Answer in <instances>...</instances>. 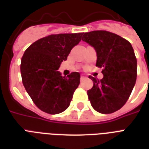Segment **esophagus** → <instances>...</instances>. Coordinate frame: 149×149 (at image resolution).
<instances>
[{"label": "esophagus", "instance_id": "1", "mask_svg": "<svg viewBox=\"0 0 149 149\" xmlns=\"http://www.w3.org/2000/svg\"><path fill=\"white\" fill-rule=\"evenodd\" d=\"M86 76H84V74H82L81 76H80V79H81V80H84V79H86Z\"/></svg>", "mask_w": 149, "mask_h": 149}]
</instances>
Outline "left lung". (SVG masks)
Here are the masks:
<instances>
[{"label": "left lung", "instance_id": "8db88e82", "mask_svg": "<svg viewBox=\"0 0 149 149\" xmlns=\"http://www.w3.org/2000/svg\"><path fill=\"white\" fill-rule=\"evenodd\" d=\"M97 53L96 65L103 68V79L89 77L93 82L87 91L91 106L99 113H111L120 109L129 98L136 82L137 59L131 43L106 31L83 35Z\"/></svg>", "mask_w": 149, "mask_h": 149}]
</instances>
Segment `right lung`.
<instances>
[{
  "label": "right lung",
  "mask_w": 149,
  "mask_h": 149,
  "mask_svg": "<svg viewBox=\"0 0 149 149\" xmlns=\"http://www.w3.org/2000/svg\"><path fill=\"white\" fill-rule=\"evenodd\" d=\"M83 34H58L31 44L22 58L21 73L27 93L36 106L45 113L56 114L70 106L80 82V74L67 77L58 71L70 51L81 41Z\"/></svg>",
  "instance_id": "right-lung-1"
}]
</instances>
